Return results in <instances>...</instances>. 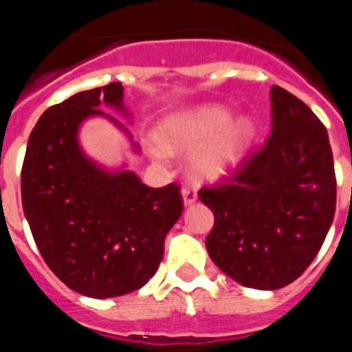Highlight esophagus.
Returning a JSON list of instances; mask_svg holds the SVG:
<instances>
[{"instance_id":"obj_1","label":"esophagus","mask_w":352,"mask_h":352,"mask_svg":"<svg viewBox=\"0 0 352 352\" xmlns=\"http://www.w3.org/2000/svg\"><path fill=\"white\" fill-rule=\"evenodd\" d=\"M182 195H183V203H185V206H190V204H194L195 201H197V190H195L192 185L183 186Z\"/></svg>"}]
</instances>
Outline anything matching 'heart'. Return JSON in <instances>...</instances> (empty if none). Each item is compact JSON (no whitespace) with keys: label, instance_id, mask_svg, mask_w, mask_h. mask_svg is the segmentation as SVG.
I'll list each match as a JSON object with an SVG mask.
<instances>
[{"label":"heart","instance_id":"obj_1","mask_svg":"<svg viewBox=\"0 0 352 352\" xmlns=\"http://www.w3.org/2000/svg\"><path fill=\"white\" fill-rule=\"evenodd\" d=\"M252 138L247 120L231 121V114L222 105H197L167 118L158 129V139L166 149H192L203 144L192 155V169L203 178H220L238 164ZM158 160L167 157L163 148H155Z\"/></svg>","mask_w":352,"mask_h":352}]
</instances>
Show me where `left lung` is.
<instances>
[{"instance_id": "left-lung-1", "label": "left lung", "mask_w": 352, "mask_h": 352, "mask_svg": "<svg viewBox=\"0 0 352 352\" xmlns=\"http://www.w3.org/2000/svg\"><path fill=\"white\" fill-rule=\"evenodd\" d=\"M270 93L268 141L226 182L199 192L214 214L206 238L211 261L238 284L263 291L285 287L309 268L337 206L326 126L287 89Z\"/></svg>"}]
</instances>
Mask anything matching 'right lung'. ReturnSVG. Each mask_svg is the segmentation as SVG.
Segmentation results:
<instances>
[{
    "label": "right lung",
    "mask_w": 352,
    "mask_h": 352,
    "mask_svg": "<svg viewBox=\"0 0 352 352\" xmlns=\"http://www.w3.org/2000/svg\"><path fill=\"white\" fill-rule=\"evenodd\" d=\"M123 107V86L76 93L40 116L21 173L23 210L31 234L65 285L84 296L114 298L155 275L164 241L183 213L176 183L151 188L130 170H107L80 149L77 132L100 105Z\"/></svg>",
    "instance_id": "1"
}]
</instances>
